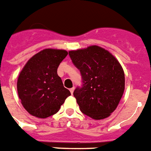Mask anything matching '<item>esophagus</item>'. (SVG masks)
Masks as SVG:
<instances>
[{
    "label": "esophagus",
    "instance_id": "1",
    "mask_svg": "<svg viewBox=\"0 0 151 151\" xmlns=\"http://www.w3.org/2000/svg\"><path fill=\"white\" fill-rule=\"evenodd\" d=\"M70 93H71L72 95H73V91H74V88H71L70 89Z\"/></svg>",
    "mask_w": 151,
    "mask_h": 151
}]
</instances>
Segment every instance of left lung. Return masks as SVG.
Returning a JSON list of instances; mask_svg holds the SVG:
<instances>
[{
  "label": "left lung",
  "mask_w": 151,
  "mask_h": 151,
  "mask_svg": "<svg viewBox=\"0 0 151 151\" xmlns=\"http://www.w3.org/2000/svg\"><path fill=\"white\" fill-rule=\"evenodd\" d=\"M69 55L82 77V87L73 91L81 111L94 119L109 117L124 92V71L119 62L98 46L69 51Z\"/></svg>",
  "instance_id": "obj_1"
}]
</instances>
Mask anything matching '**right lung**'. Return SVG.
Listing matches in <instances>:
<instances>
[{
  "mask_svg": "<svg viewBox=\"0 0 151 151\" xmlns=\"http://www.w3.org/2000/svg\"><path fill=\"white\" fill-rule=\"evenodd\" d=\"M67 54L66 50L45 49L29 59L20 72L18 97L32 116L45 119L54 115L70 95L57 74L59 65Z\"/></svg>",
  "mask_w": 151,
  "mask_h": 151,
  "instance_id": "1",
  "label": "right lung"
}]
</instances>
